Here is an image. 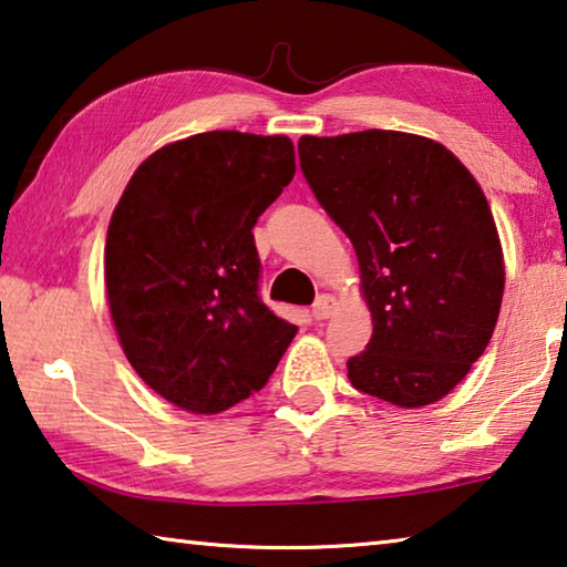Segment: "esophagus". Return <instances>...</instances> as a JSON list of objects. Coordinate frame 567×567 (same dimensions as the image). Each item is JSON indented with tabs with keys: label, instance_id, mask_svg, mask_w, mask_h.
<instances>
[{
	"label": "esophagus",
	"instance_id": "esophagus-1",
	"mask_svg": "<svg viewBox=\"0 0 567 567\" xmlns=\"http://www.w3.org/2000/svg\"><path fill=\"white\" fill-rule=\"evenodd\" d=\"M333 309H336V299H333V296H329V293H323V296H319V299H316L313 309H311V316H313L316 321H326L333 313Z\"/></svg>",
	"mask_w": 567,
	"mask_h": 567
}]
</instances>
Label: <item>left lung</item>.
<instances>
[{
    "label": "left lung",
    "mask_w": 567,
    "mask_h": 567,
    "mask_svg": "<svg viewBox=\"0 0 567 567\" xmlns=\"http://www.w3.org/2000/svg\"><path fill=\"white\" fill-rule=\"evenodd\" d=\"M301 172L359 256L373 316L349 359L361 393L419 409L458 385L503 301L498 228L481 186L433 138L383 132L301 136Z\"/></svg>",
    "instance_id": "1"
}]
</instances>
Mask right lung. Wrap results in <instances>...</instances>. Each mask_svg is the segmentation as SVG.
<instances>
[{
    "label": "right lung",
    "mask_w": 567,
    "mask_h": 567,
    "mask_svg": "<svg viewBox=\"0 0 567 567\" xmlns=\"http://www.w3.org/2000/svg\"><path fill=\"white\" fill-rule=\"evenodd\" d=\"M296 174L286 136L204 132L158 148L112 214L104 278L128 363L192 413L261 391L296 326L258 296L251 228Z\"/></svg>",
    "instance_id": "right-lung-1"
}]
</instances>
